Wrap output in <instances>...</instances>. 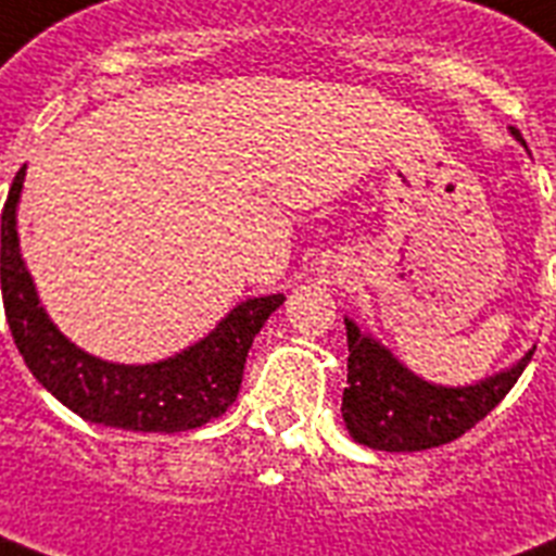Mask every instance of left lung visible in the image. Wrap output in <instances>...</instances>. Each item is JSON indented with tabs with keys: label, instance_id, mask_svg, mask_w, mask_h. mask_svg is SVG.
I'll return each mask as SVG.
<instances>
[{
	"label": "left lung",
	"instance_id": "1",
	"mask_svg": "<svg viewBox=\"0 0 556 556\" xmlns=\"http://www.w3.org/2000/svg\"><path fill=\"white\" fill-rule=\"evenodd\" d=\"M510 134L525 146L516 127ZM344 324L350 358L341 414L350 438L379 452H422L466 434L507 396L536 350L531 346L514 367L476 384L446 388L419 379L355 320L344 317Z\"/></svg>",
	"mask_w": 556,
	"mask_h": 556
}]
</instances>
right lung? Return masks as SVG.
Here are the masks:
<instances>
[{"label":"right lung","mask_w":556,"mask_h":556,"mask_svg":"<svg viewBox=\"0 0 556 556\" xmlns=\"http://www.w3.org/2000/svg\"><path fill=\"white\" fill-rule=\"evenodd\" d=\"M23 184L25 165L16 172L2 210L0 282L8 326L34 379L78 417L110 429L175 434L201 429L210 419L222 417L239 396L253 338L286 296H248L198 344L163 362L116 364L84 353L46 315L25 268L16 232Z\"/></svg>","instance_id":"right-lung-1"}]
</instances>
